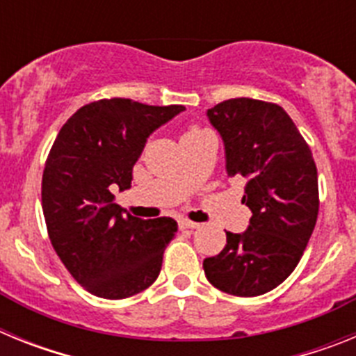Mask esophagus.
<instances>
[{"instance_id":"34e87169","label":"esophagus","mask_w":356,"mask_h":356,"mask_svg":"<svg viewBox=\"0 0 356 356\" xmlns=\"http://www.w3.org/2000/svg\"><path fill=\"white\" fill-rule=\"evenodd\" d=\"M178 225H180L181 229H194L200 226V222H194V221H188V219H180L178 221Z\"/></svg>"}]
</instances>
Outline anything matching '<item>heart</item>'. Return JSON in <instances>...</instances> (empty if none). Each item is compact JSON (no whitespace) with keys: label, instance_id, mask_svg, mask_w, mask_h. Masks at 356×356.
<instances>
[{"label":"heart","instance_id":"obj_1","mask_svg":"<svg viewBox=\"0 0 356 356\" xmlns=\"http://www.w3.org/2000/svg\"><path fill=\"white\" fill-rule=\"evenodd\" d=\"M200 131H203V130H201V128H191V130H188V131H187V134H185V135H193V134H200Z\"/></svg>","mask_w":356,"mask_h":356}]
</instances>
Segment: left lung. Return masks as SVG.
<instances>
[{
    "mask_svg": "<svg viewBox=\"0 0 356 356\" xmlns=\"http://www.w3.org/2000/svg\"><path fill=\"white\" fill-rule=\"evenodd\" d=\"M225 143L226 172L248 180L244 234L203 260L207 280L226 294L253 298L278 287L303 257L319 212L312 151L280 105L235 97L207 112Z\"/></svg>",
    "mask_w": 356,
    "mask_h": 356,
    "instance_id": "8db88e82",
    "label": "left lung"
}]
</instances>
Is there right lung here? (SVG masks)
<instances>
[{"instance_id":"add662e5","label":"right lung","mask_w":356,"mask_h":356,"mask_svg":"<svg viewBox=\"0 0 356 356\" xmlns=\"http://www.w3.org/2000/svg\"><path fill=\"white\" fill-rule=\"evenodd\" d=\"M184 110L99 99L76 110L56 135L42 175L44 219L62 264L90 294L122 300L159 278L178 225L124 213L112 193L131 187L147 137Z\"/></svg>"}]
</instances>
